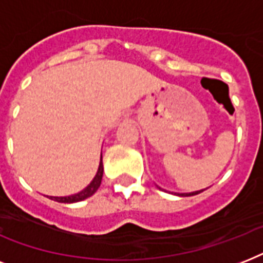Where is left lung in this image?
Returning a JSON list of instances; mask_svg holds the SVG:
<instances>
[{
    "label": "left lung",
    "instance_id": "left-lung-1",
    "mask_svg": "<svg viewBox=\"0 0 263 263\" xmlns=\"http://www.w3.org/2000/svg\"><path fill=\"white\" fill-rule=\"evenodd\" d=\"M203 190H200V191H194V192H188V194H179V196H192V195H196V194H199L202 192Z\"/></svg>",
    "mask_w": 263,
    "mask_h": 263
}]
</instances>
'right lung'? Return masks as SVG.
<instances>
[{
	"instance_id": "right-lung-1",
	"label": "right lung",
	"mask_w": 263,
	"mask_h": 263,
	"mask_svg": "<svg viewBox=\"0 0 263 263\" xmlns=\"http://www.w3.org/2000/svg\"><path fill=\"white\" fill-rule=\"evenodd\" d=\"M103 176V165H102V156H101V162H99L98 171H97V175L92 179L87 187L84 188L83 191L78 192V194H73V195L69 196H50V199L55 200V202H61V203H75V202H80V200H84L90 198L91 195H94L97 190L101 185V181H102Z\"/></svg>"
}]
</instances>
